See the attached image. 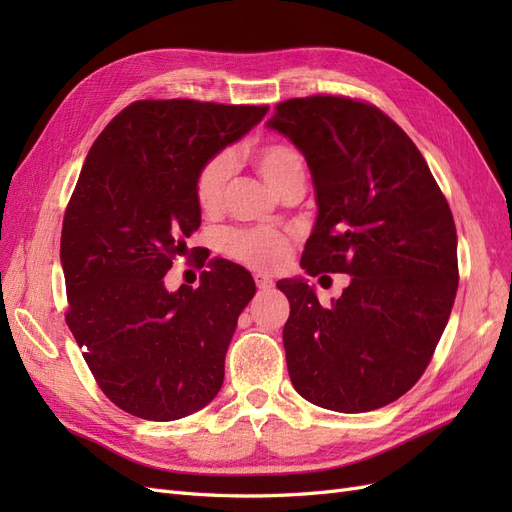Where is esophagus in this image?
<instances>
[{
  "mask_svg": "<svg viewBox=\"0 0 512 512\" xmlns=\"http://www.w3.org/2000/svg\"><path fill=\"white\" fill-rule=\"evenodd\" d=\"M254 282H256V286H258V290H271V288H273V280H271V277L262 275V273H256V275H254Z\"/></svg>",
  "mask_w": 512,
  "mask_h": 512,
  "instance_id": "1",
  "label": "esophagus"
}]
</instances>
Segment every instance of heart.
Returning a JSON list of instances; mask_svg holds the SVG:
<instances>
[{
    "label": "heart",
    "mask_w": 512,
    "mask_h": 512,
    "mask_svg": "<svg viewBox=\"0 0 512 512\" xmlns=\"http://www.w3.org/2000/svg\"><path fill=\"white\" fill-rule=\"evenodd\" d=\"M254 164L258 173L269 183L273 192H284L290 183L303 181L305 164L301 153L284 143H271L254 151ZM230 158L226 153L211 158L196 175V203L213 213L218 211L224 198L226 181L230 177ZM224 252L243 265L258 271H277L290 258V235L275 228H237L228 230L222 237Z\"/></svg>",
    "instance_id": "heart-1"
}]
</instances>
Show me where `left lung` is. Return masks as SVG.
<instances>
[{
  "mask_svg": "<svg viewBox=\"0 0 512 512\" xmlns=\"http://www.w3.org/2000/svg\"><path fill=\"white\" fill-rule=\"evenodd\" d=\"M267 128L303 153L314 181L318 215L301 267L352 277L331 307L303 277L277 282L290 301V380L320 408H382L423 376L451 316L453 213L421 151L376 106L294 98L275 106Z\"/></svg>",
  "mask_w": 512,
  "mask_h": 512,
  "instance_id": "1",
  "label": "left lung"
}]
</instances>
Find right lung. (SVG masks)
I'll return each instance as SVG.
<instances>
[{
    "instance_id": "1",
    "label": "right lung",
    "mask_w": 512,
    "mask_h": 512,
    "mask_svg": "<svg viewBox=\"0 0 512 512\" xmlns=\"http://www.w3.org/2000/svg\"><path fill=\"white\" fill-rule=\"evenodd\" d=\"M269 106L138 100L91 145L61 228L66 322L104 395L147 421H177L218 395L250 271L215 258L200 286L168 292L200 226L198 170ZM205 265V262H203Z\"/></svg>"
}]
</instances>
